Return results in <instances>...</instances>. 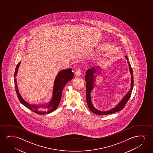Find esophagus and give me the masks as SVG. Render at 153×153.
<instances>
[{"instance_id":"obj_1","label":"esophagus","mask_w":153,"mask_h":153,"mask_svg":"<svg viewBox=\"0 0 153 153\" xmlns=\"http://www.w3.org/2000/svg\"><path fill=\"white\" fill-rule=\"evenodd\" d=\"M82 74V71L80 69H77L75 71V75L77 76H79Z\"/></svg>"}]
</instances>
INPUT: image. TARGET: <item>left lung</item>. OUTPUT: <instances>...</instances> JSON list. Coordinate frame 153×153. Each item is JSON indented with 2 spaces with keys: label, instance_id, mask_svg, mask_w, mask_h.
Instances as JSON below:
<instances>
[{
  "label": "left lung",
  "instance_id": "left-lung-1",
  "mask_svg": "<svg viewBox=\"0 0 153 153\" xmlns=\"http://www.w3.org/2000/svg\"><path fill=\"white\" fill-rule=\"evenodd\" d=\"M125 57H126V59L128 61V64L129 65V69H130V73L131 74V89H130L128 94H126V96L124 97L123 99L120 102L119 104L117 105V107H115L113 109H111V110H110V111H106V112L99 111L93 107L91 102L90 92L91 91V90L93 89V84H94V73H96L97 70L94 68H92L91 69H89L86 71V76L85 77V81L86 82V101H87V103L89 108L91 110V111L94 114H98V115H108V114H112L113 113H115V112H118V111H121L126 106V104L127 103L128 101L129 100L131 95L132 90H133V84H134V80H133L134 78H133L132 67L130 65L128 57L126 56Z\"/></svg>",
  "mask_w": 153,
  "mask_h": 153
}]
</instances>
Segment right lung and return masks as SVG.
Masks as SVG:
<instances>
[{"instance_id":"right-lung-1","label":"right lung","mask_w":153,"mask_h":153,"mask_svg":"<svg viewBox=\"0 0 153 153\" xmlns=\"http://www.w3.org/2000/svg\"><path fill=\"white\" fill-rule=\"evenodd\" d=\"M20 64V62H19L17 64L15 69V74H14L15 89L17 93V97L19 99L20 102L25 107L29 109L30 110L33 111L34 113L39 114H44L46 113L48 114L55 110V109H56L57 107L59 106L62 94L64 87H65L66 84H67L68 82L73 78L74 73L72 72V69L69 68L66 70H63L59 72V73L57 74L56 78L55 80L53 98L52 99V100L51 101L50 103L48 104V105H46V106L45 105L46 108L48 109V110L45 112V111L39 110L40 107H44V105H43L42 106H39L37 105H30L29 103H28L24 100V99H22L19 94V91L17 88V82L15 79V77L17 75L18 69L19 68Z\"/></svg>"}]
</instances>
